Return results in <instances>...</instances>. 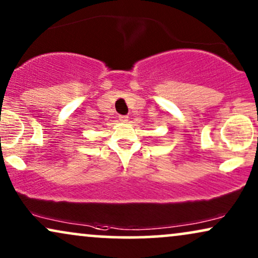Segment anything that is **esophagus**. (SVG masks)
<instances>
[{
	"label": "esophagus",
	"instance_id": "34e87169",
	"mask_svg": "<svg viewBox=\"0 0 258 258\" xmlns=\"http://www.w3.org/2000/svg\"><path fill=\"white\" fill-rule=\"evenodd\" d=\"M119 120H120V121H122V122H126V121H128V118H127V116H125V115H120Z\"/></svg>",
	"mask_w": 258,
	"mask_h": 258
}]
</instances>
